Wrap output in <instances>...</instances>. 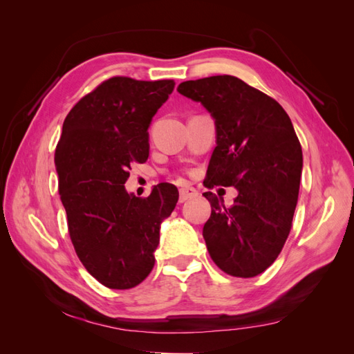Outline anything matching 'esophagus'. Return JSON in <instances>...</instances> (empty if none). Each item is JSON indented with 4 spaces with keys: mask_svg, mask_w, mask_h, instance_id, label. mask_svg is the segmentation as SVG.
Instances as JSON below:
<instances>
[{
    "mask_svg": "<svg viewBox=\"0 0 354 354\" xmlns=\"http://www.w3.org/2000/svg\"><path fill=\"white\" fill-rule=\"evenodd\" d=\"M198 196V190L192 186H185L180 189V202H186L192 198Z\"/></svg>",
    "mask_w": 354,
    "mask_h": 354,
    "instance_id": "esophagus-1",
    "label": "esophagus"
}]
</instances>
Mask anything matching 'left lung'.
<instances>
[{"label":"left lung","mask_w":354,"mask_h":354,"mask_svg":"<svg viewBox=\"0 0 354 354\" xmlns=\"http://www.w3.org/2000/svg\"><path fill=\"white\" fill-rule=\"evenodd\" d=\"M177 91L214 116L217 146L203 186L236 187L226 208L205 192L211 216L203 226L208 252L234 277H254L281 254L292 227L303 151L288 113L270 95L232 75L185 81Z\"/></svg>","instance_id":"1"}]
</instances>
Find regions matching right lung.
Wrapping results in <instances>:
<instances>
[{
  "label": "right lung",
  "instance_id": "right-lung-1",
  "mask_svg": "<svg viewBox=\"0 0 354 354\" xmlns=\"http://www.w3.org/2000/svg\"><path fill=\"white\" fill-rule=\"evenodd\" d=\"M173 80L112 77L73 106L55 153L68 230L87 272L111 289L143 282L155 266L159 227L178 201L160 183L147 198L124 187L133 162L149 158L153 115L173 93Z\"/></svg>",
  "mask_w": 354,
  "mask_h": 354
}]
</instances>
